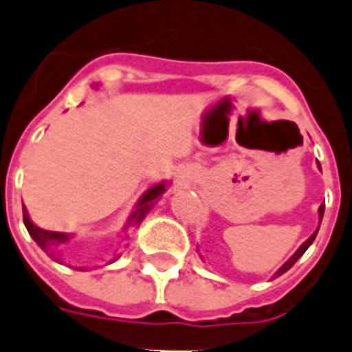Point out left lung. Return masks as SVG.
<instances>
[{
    "instance_id": "obj_1",
    "label": "left lung",
    "mask_w": 352,
    "mask_h": 352,
    "mask_svg": "<svg viewBox=\"0 0 352 352\" xmlns=\"http://www.w3.org/2000/svg\"><path fill=\"white\" fill-rule=\"evenodd\" d=\"M318 168H320V166H318ZM322 214H324V204L318 207V224H320V221H322ZM317 232H318V228L315 230L313 234H311V237H309V239H307V241H305V243L300 245V249H298V251H296L294 254H292V256H290V258H288L287 262H285V264L280 265L279 270L275 272V275H273V277H279V275H283V273H287L288 270H290V267H292V265H294L296 262L300 260V256H302L303 252L309 249V245L313 243V241H315V237H317Z\"/></svg>"
}]
</instances>
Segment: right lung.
<instances>
[{
	"instance_id": "right-lung-1",
	"label": "right lung",
	"mask_w": 352,
	"mask_h": 352,
	"mask_svg": "<svg viewBox=\"0 0 352 352\" xmlns=\"http://www.w3.org/2000/svg\"><path fill=\"white\" fill-rule=\"evenodd\" d=\"M164 192H166V181L151 186V188H148V190L139 198L138 206H135L133 213H131L130 219H128L126 228H130V226H138L139 222L145 219V214L151 211V207L154 206V201L160 198ZM22 213H24V224H26V230L30 232V236L34 237L35 243L39 245L45 252H49L50 258L62 262V249H64V243H67L72 236H69V234H62V232H49V230H43L39 228V226H35L34 222L30 221V214H28L26 207H22Z\"/></svg>"
}]
</instances>
